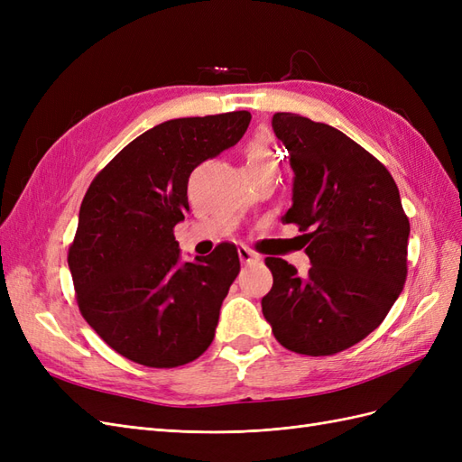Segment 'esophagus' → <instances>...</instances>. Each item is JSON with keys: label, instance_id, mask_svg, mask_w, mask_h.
I'll return each instance as SVG.
<instances>
[{"label": "esophagus", "instance_id": "obj_1", "mask_svg": "<svg viewBox=\"0 0 462 462\" xmlns=\"http://www.w3.org/2000/svg\"><path fill=\"white\" fill-rule=\"evenodd\" d=\"M239 258L243 263L250 265V263H258V256L253 253V250H248L246 246H239Z\"/></svg>", "mask_w": 462, "mask_h": 462}]
</instances>
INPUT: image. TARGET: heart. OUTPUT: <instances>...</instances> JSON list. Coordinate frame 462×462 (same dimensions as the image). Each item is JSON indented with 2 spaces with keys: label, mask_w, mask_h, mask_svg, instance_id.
Masks as SVG:
<instances>
[{
  "label": "heart",
  "mask_w": 462,
  "mask_h": 462,
  "mask_svg": "<svg viewBox=\"0 0 462 462\" xmlns=\"http://www.w3.org/2000/svg\"><path fill=\"white\" fill-rule=\"evenodd\" d=\"M254 163H275V153L272 150V143L268 136L256 134L253 141L246 144V165Z\"/></svg>",
  "instance_id": "b5f03b06"
}]
</instances>
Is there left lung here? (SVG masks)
Instances as JSON below:
<instances>
[{
	"instance_id": "left-lung-1",
	"label": "left lung",
	"mask_w": 462,
	"mask_h": 462,
	"mask_svg": "<svg viewBox=\"0 0 462 462\" xmlns=\"http://www.w3.org/2000/svg\"><path fill=\"white\" fill-rule=\"evenodd\" d=\"M272 127L295 173L282 219L306 231L312 265L300 277L283 258H265L273 285L262 312L289 351L335 355L370 335L399 299L409 217L393 177L345 133L287 111Z\"/></svg>"
}]
</instances>
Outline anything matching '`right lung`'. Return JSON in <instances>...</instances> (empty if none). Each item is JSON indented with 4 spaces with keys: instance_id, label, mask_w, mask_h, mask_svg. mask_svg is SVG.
I'll use <instances>...</instances> for the list:
<instances>
[{
    "instance_id": "add662e5",
    "label": "right lung",
    "mask_w": 462,
    "mask_h": 462,
    "mask_svg": "<svg viewBox=\"0 0 462 462\" xmlns=\"http://www.w3.org/2000/svg\"><path fill=\"white\" fill-rule=\"evenodd\" d=\"M253 116L163 121L125 146L88 187L69 248L79 309L133 362L175 368L214 341L219 309L241 270L236 246L180 258L173 227L189 212L192 170L235 146Z\"/></svg>"
}]
</instances>
